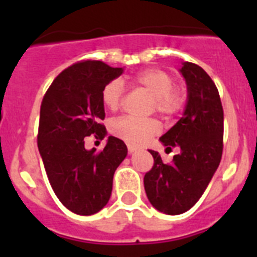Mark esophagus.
<instances>
[{
	"label": "esophagus",
	"instance_id": "obj_1",
	"mask_svg": "<svg viewBox=\"0 0 257 257\" xmlns=\"http://www.w3.org/2000/svg\"><path fill=\"white\" fill-rule=\"evenodd\" d=\"M127 149H128V153H134V152H136V148L135 147H133V145H127Z\"/></svg>",
	"mask_w": 257,
	"mask_h": 257
}]
</instances>
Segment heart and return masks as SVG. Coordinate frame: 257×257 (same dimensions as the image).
I'll return each mask as SVG.
<instances>
[{
  "instance_id": "1",
  "label": "heart",
  "mask_w": 257,
  "mask_h": 257,
  "mask_svg": "<svg viewBox=\"0 0 257 257\" xmlns=\"http://www.w3.org/2000/svg\"><path fill=\"white\" fill-rule=\"evenodd\" d=\"M172 74L160 68H149L133 76L131 81L136 87L144 88L153 97L152 110L165 117H172L183 110L187 104V87L172 82ZM124 99V88L121 81H109L101 90V101L110 110H117ZM109 131L117 139L130 145H142L152 136L160 133V123L153 118H140L123 115L115 118L109 124Z\"/></svg>"
}]
</instances>
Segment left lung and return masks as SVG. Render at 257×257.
Returning <instances> with one entry per match:
<instances>
[{"label": "left lung", "mask_w": 257, "mask_h": 257, "mask_svg": "<svg viewBox=\"0 0 257 257\" xmlns=\"http://www.w3.org/2000/svg\"><path fill=\"white\" fill-rule=\"evenodd\" d=\"M180 72L187 81L188 103L184 115L161 142L179 147L172 163H163L149 151L154 165L144 176L147 197L154 208L167 215H180L196 205L219 167L222 154L224 110L216 85L194 63L185 61Z\"/></svg>", "instance_id": "8db88e82"}]
</instances>
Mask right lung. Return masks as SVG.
<instances>
[{
    "label": "right lung",
    "mask_w": 257,
    "mask_h": 257,
    "mask_svg": "<svg viewBox=\"0 0 257 257\" xmlns=\"http://www.w3.org/2000/svg\"><path fill=\"white\" fill-rule=\"evenodd\" d=\"M122 68L100 60L74 63L47 88L40 110L37 145L51 188L77 215H92L108 203L113 175L127 156L121 139L109 136L103 151L85 149V139L106 135L101 90Z\"/></svg>",
    "instance_id": "obj_1"
}]
</instances>
